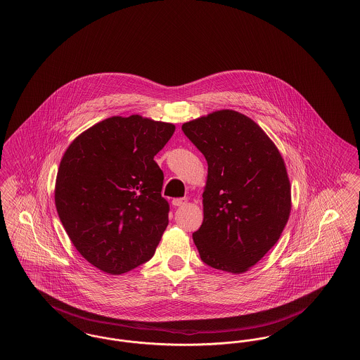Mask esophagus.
<instances>
[{
	"label": "esophagus",
	"mask_w": 360,
	"mask_h": 360,
	"mask_svg": "<svg viewBox=\"0 0 360 360\" xmlns=\"http://www.w3.org/2000/svg\"><path fill=\"white\" fill-rule=\"evenodd\" d=\"M187 203V198H174L173 205L174 206H185Z\"/></svg>",
	"instance_id": "1"
}]
</instances>
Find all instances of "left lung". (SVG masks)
<instances>
[{
	"label": "left lung",
	"mask_w": 360,
	"mask_h": 360,
	"mask_svg": "<svg viewBox=\"0 0 360 360\" xmlns=\"http://www.w3.org/2000/svg\"><path fill=\"white\" fill-rule=\"evenodd\" d=\"M207 162L203 222L193 233L201 259L244 274L274 246L290 213L284 159L250 117L221 110L182 124Z\"/></svg>",
	"instance_id": "8db88e82"
}]
</instances>
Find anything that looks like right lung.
Here are the masks:
<instances>
[{"label":"right lung","mask_w":360,"mask_h":360,"mask_svg":"<svg viewBox=\"0 0 360 360\" xmlns=\"http://www.w3.org/2000/svg\"><path fill=\"white\" fill-rule=\"evenodd\" d=\"M174 131L172 123L112 116L80 134L60 162V221L77 252L105 274H126L155 253L170 206L154 157Z\"/></svg>","instance_id":"right-lung-1"}]
</instances>
